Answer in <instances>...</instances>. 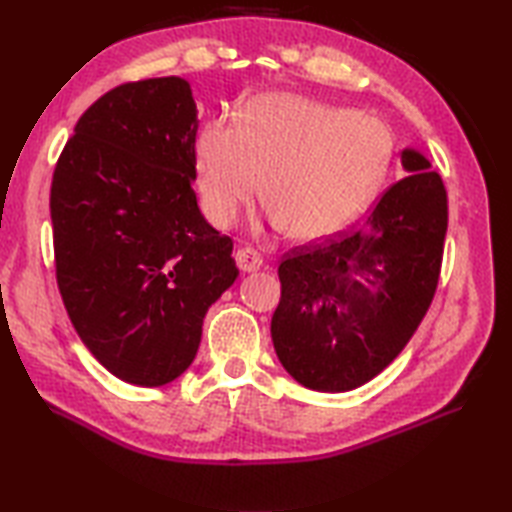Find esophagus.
I'll return each instance as SVG.
<instances>
[{"instance_id":"obj_1","label":"esophagus","mask_w":512,"mask_h":512,"mask_svg":"<svg viewBox=\"0 0 512 512\" xmlns=\"http://www.w3.org/2000/svg\"><path fill=\"white\" fill-rule=\"evenodd\" d=\"M235 264L239 266V270H244V273H253V270L262 268V255H259L255 248L242 246L235 250Z\"/></svg>"}]
</instances>
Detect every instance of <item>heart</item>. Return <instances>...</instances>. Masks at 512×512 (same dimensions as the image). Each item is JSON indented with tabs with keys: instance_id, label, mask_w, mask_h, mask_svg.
<instances>
[{
	"instance_id": "obj_1",
	"label": "heart",
	"mask_w": 512,
	"mask_h": 512,
	"mask_svg": "<svg viewBox=\"0 0 512 512\" xmlns=\"http://www.w3.org/2000/svg\"><path fill=\"white\" fill-rule=\"evenodd\" d=\"M389 129L295 94H262L237 123L209 121L195 143L204 209L233 224L262 187L284 233L314 242L350 224L383 180Z\"/></svg>"
}]
</instances>
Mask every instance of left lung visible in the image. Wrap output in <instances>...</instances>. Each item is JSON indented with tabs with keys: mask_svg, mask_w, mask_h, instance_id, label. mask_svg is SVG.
<instances>
[{
	"mask_svg": "<svg viewBox=\"0 0 512 512\" xmlns=\"http://www.w3.org/2000/svg\"><path fill=\"white\" fill-rule=\"evenodd\" d=\"M402 165L409 176L380 195L363 224L281 259L270 334L281 365L303 387L365 385L405 350L436 295L447 189L418 151H402Z\"/></svg>",
	"mask_w": 512,
	"mask_h": 512,
	"instance_id": "left-lung-1",
	"label": "left lung"
}]
</instances>
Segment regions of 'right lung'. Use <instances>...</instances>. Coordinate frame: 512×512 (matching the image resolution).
<instances>
[{
  "label": "right lung",
  "instance_id": "add662e5",
  "mask_svg": "<svg viewBox=\"0 0 512 512\" xmlns=\"http://www.w3.org/2000/svg\"><path fill=\"white\" fill-rule=\"evenodd\" d=\"M198 116L180 76L123 83L83 112L50 187L63 306L107 372L160 387L187 369L211 303L233 286V239L191 189Z\"/></svg>",
  "mask_w": 512,
  "mask_h": 512
}]
</instances>
